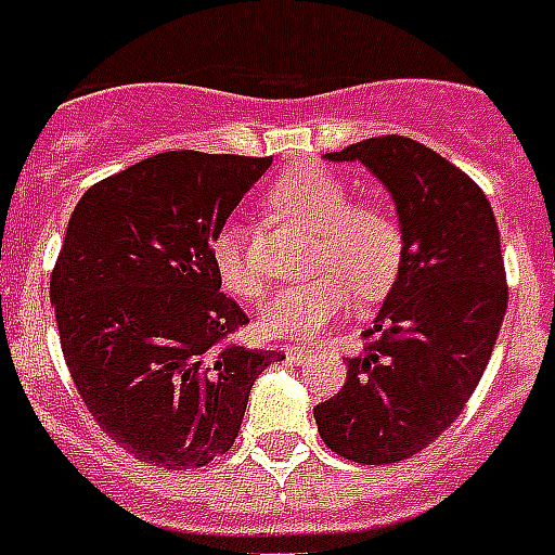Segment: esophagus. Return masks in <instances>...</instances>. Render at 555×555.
Returning <instances> with one entry per match:
<instances>
[{"mask_svg": "<svg viewBox=\"0 0 555 555\" xmlns=\"http://www.w3.org/2000/svg\"><path fill=\"white\" fill-rule=\"evenodd\" d=\"M286 358H289L292 363H306L312 358V352L306 347H300V344H295V347H286Z\"/></svg>", "mask_w": 555, "mask_h": 555, "instance_id": "esophagus-1", "label": "esophagus"}]
</instances>
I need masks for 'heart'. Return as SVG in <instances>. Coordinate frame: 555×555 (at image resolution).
Wrapping results in <instances>:
<instances>
[{
	"label": "heart",
	"mask_w": 555,
	"mask_h": 555,
	"mask_svg": "<svg viewBox=\"0 0 555 555\" xmlns=\"http://www.w3.org/2000/svg\"><path fill=\"white\" fill-rule=\"evenodd\" d=\"M269 206L314 232L309 269L318 274L281 289L257 318L266 338H306L349 304L392 289L406 255L401 220L380 203H352L349 185L323 166H295L278 177ZM211 266L229 295L255 300L263 281L251 269L241 225H223L211 241Z\"/></svg>",
	"instance_id": "b5f03b06"
}]
</instances>
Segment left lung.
Returning a JSON list of instances; mask_svg holds the SVG:
<instances>
[{
  "instance_id": "8db88e82",
  "label": "left lung",
  "mask_w": 555,
  "mask_h": 555,
  "mask_svg": "<svg viewBox=\"0 0 555 555\" xmlns=\"http://www.w3.org/2000/svg\"><path fill=\"white\" fill-rule=\"evenodd\" d=\"M387 185L406 255L347 384L314 406L332 453L396 464L436 441L467 406L507 312L499 225L485 192L450 159L387 134L326 154Z\"/></svg>"
}]
</instances>
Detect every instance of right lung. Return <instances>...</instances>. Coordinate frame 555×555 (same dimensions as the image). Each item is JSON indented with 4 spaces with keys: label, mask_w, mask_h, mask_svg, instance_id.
I'll return each mask as SVG.
<instances>
[{
    "label": "right lung",
    "mask_w": 555,
    "mask_h": 555,
    "mask_svg": "<svg viewBox=\"0 0 555 555\" xmlns=\"http://www.w3.org/2000/svg\"><path fill=\"white\" fill-rule=\"evenodd\" d=\"M272 157L163 152L91 185L51 274L65 363L100 429L145 464L203 467L232 450L272 349L220 292L211 241Z\"/></svg>",
    "instance_id": "obj_1"
}]
</instances>
